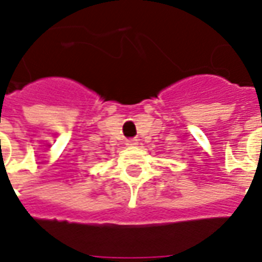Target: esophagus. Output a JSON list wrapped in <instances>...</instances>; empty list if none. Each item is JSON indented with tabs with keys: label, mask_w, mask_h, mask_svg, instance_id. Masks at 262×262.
I'll list each match as a JSON object with an SVG mask.
<instances>
[{
	"label": "esophagus",
	"mask_w": 262,
	"mask_h": 262,
	"mask_svg": "<svg viewBox=\"0 0 262 262\" xmlns=\"http://www.w3.org/2000/svg\"><path fill=\"white\" fill-rule=\"evenodd\" d=\"M126 145L127 146H137L138 141L136 140V138H133V140H126Z\"/></svg>",
	"instance_id": "34e87169"
}]
</instances>
